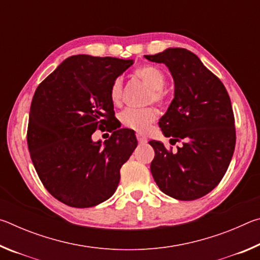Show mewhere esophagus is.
Returning <instances> with one entry per match:
<instances>
[{"label":"esophagus","mask_w":260,"mask_h":260,"mask_svg":"<svg viewBox=\"0 0 260 260\" xmlns=\"http://www.w3.org/2000/svg\"><path fill=\"white\" fill-rule=\"evenodd\" d=\"M136 139H138L140 144H144V143L148 142V139L146 138V136L142 135V134H140V133L136 134Z\"/></svg>","instance_id":"1"}]
</instances>
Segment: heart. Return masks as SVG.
<instances>
[{"mask_svg": "<svg viewBox=\"0 0 260 260\" xmlns=\"http://www.w3.org/2000/svg\"><path fill=\"white\" fill-rule=\"evenodd\" d=\"M135 77L139 78L149 89H150V98L149 100L152 102L162 104L165 100V95L162 93V88L165 86V74L160 69L153 65H144L136 69ZM122 93V81L120 78H117L110 87V100L113 104H119L121 101ZM157 113L152 108L146 109H132L128 108L120 113V120L122 125L129 128L143 132L147 127L156 119Z\"/></svg>", "mask_w": 260, "mask_h": 260, "instance_id": "heart-1", "label": "heart"}]
</instances>
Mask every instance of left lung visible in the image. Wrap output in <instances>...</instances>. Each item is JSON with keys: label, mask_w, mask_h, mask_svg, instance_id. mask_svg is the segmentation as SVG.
I'll return each instance as SVG.
<instances>
[{"label": "left lung", "mask_w": 260, "mask_h": 260, "mask_svg": "<svg viewBox=\"0 0 260 260\" xmlns=\"http://www.w3.org/2000/svg\"><path fill=\"white\" fill-rule=\"evenodd\" d=\"M148 60L165 64L174 81V99L159 119L170 143L182 141L175 152L152 140L151 174L160 190L180 201L209 193L221 181L235 149L232 103L222 82L193 52L167 48Z\"/></svg>", "instance_id": "obj_1"}]
</instances>
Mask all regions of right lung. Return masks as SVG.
<instances>
[{
    "label": "right lung",
    "instance_id": "obj_1",
    "mask_svg": "<svg viewBox=\"0 0 260 260\" xmlns=\"http://www.w3.org/2000/svg\"><path fill=\"white\" fill-rule=\"evenodd\" d=\"M134 59L74 55L35 90L27 129L28 150L43 186L61 203L91 208L111 197L120 169L138 141L127 128L113 127L110 87ZM108 126L102 145L91 135Z\"/></svg>",
    "mask_w": 260,
    "mask_h": 260
}]
</instances>
